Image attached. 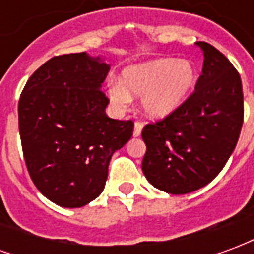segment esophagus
<instances>
[{
    "mask_svg": "<svg viewBox=\"0 0 254 254\" xmlns=\"http://www.w3.org/2000/svg\"><path fill=\"white\" fill-rule=\"evenodd\" d=\"M143 127H144L143 122L137 121V122H136V124H134V129H133V136H134V137H138V136L141 134Z\"/></svg>",
    "mask_w": 254,
    "mask_h": 254,
    "instance_id": "obj_1",
    "label": "esophagus"
}]
</instances>
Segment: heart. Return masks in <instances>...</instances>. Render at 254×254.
Returning <instances> with one entry per match:
<instances>
[{"label":"heart","instance_id":"b5f03b06","mask_svg":"<svg viewBox=\"0 0 254 254\" xmlns=\"http://www.w3.org/2000/svg\"><path fill=\"white\" fill-rule=\"evenodd\" d=\"M197 69L189 60L158 58L124 69L120 83L109 89L111 102L127 106L132 96H143V109L149 117L163 118L178 110L194 88Z\"/></svg>","mask_w":254,"mask_h":254}]
</instances>
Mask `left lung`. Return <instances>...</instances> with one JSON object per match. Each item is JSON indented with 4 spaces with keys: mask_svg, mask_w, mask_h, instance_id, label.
<instances>
[{
    "mask_svg": "<svg viewBox=\"0 0 254 254\" xmlns=\"http://www.w3.org/2000/svg\"><path fill=\"white\" fill-rule=\"evenodd\" d=\"M196 45L204 64L194 92L141 132L144 176L170 194H187L212 181L233 154L244 122L240 73L218 49L207 42Z\"/></svg>",
    "mask_w": 254,
    "mask_h": 254,
    "instance_id": "8db88e82",
    "label": "left lung"
}]
</instances>
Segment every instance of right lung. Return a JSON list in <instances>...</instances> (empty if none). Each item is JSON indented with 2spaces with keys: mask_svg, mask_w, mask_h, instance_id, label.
Returning a JSON list of instances; mask_svg holds the SVG:
<instances>
[{
  "mask_svg": "<svg viewBox=\"0 0 254 254\" xmlns=\"http://www.w3.org/2000/svg\"><path fill=\"white\" fill-rule=\"evenodd\" d=\"M110 65L87 53L56 56L28 78L19 100L27 170L57 205L80 208L105 188L113 154L130 140V120L109 118L100 89Z\"/></svg>",
  "mask_w": 254,
  "mask_h": 254,
  "instance_id": "1",
  "label": "right lung"
}]
</instances>
